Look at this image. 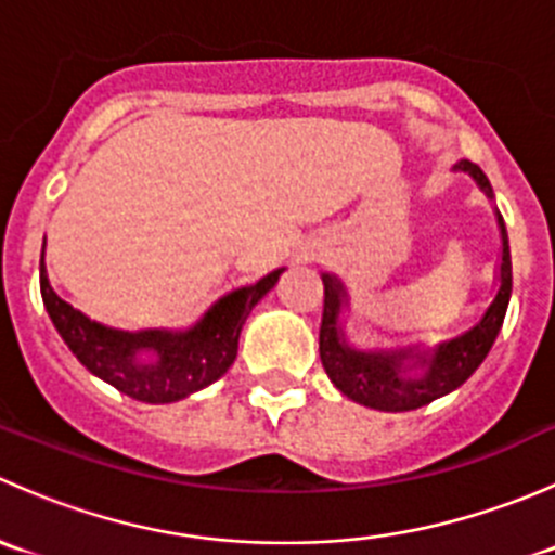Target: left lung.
<instances>
[{
	"label": "left lung",
	"mask_w": 555,
	"mask_h": 555,
	"mask_svg": "<svg viewBox=\"0 0 555 555\" xmlns=\"http://www.w3.org/2000/svg\"><path fill=\"white\" fill-rule=\"evenodd\" d=\"M456 171H467L478 182L489 198H494L489 177L480 171L473 160H459L453 166ZM496 225L502 236V257H500V289L483 317L464 330L456 338L443 340L435 349H354L346 340L344 327H340V311L349 304L346 287L333 273H322L324 282V311L322 327H319V357H322L324 373L330 382L338 386L349 400L360 405L376 408V411H416V408L429 405L438 397L459 389L486 360L489 349L500 335L502 322H505L507 304H511L513 289V262L511 244H507L505 220L496 211Z\"/></svg>",
	"instance_id": "8db88e82"
}]
</instances>
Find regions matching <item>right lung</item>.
<instances>
[{
    "label": "right lung",
    "instance_id": "right-lung-1",
    "mask_svg": "<svg viewBox=\"0 0 555 555\" xmlns=\"http://www.w3.org/2000/svg\"><path fill=\"white\" fill-rule=\"evenodd\" d=\"M282 271L284 268H279L251 287L225 295L204 313L201 322L179 333L173 330L128 333V330L93 322L53 293L42 260H39V289H42V304L50 313V322L55 324L72 354L93 376L133 400L164 405V402H177L193 391H201L225 376L228 367L236 360L238 335H242L246 317L255 309L257 300L268 289H273ZM142 353H150L154 360L142 361Z\"/></svg>",
    "mask_w": 555,
    "mask_h": 555
}]
</instances>
